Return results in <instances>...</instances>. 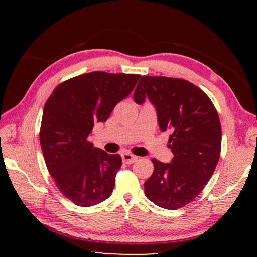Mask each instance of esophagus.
Segmentation results:
<instances>
[{
	"instance_id": "esophagus-1",
	"label": "esophagus",
	"mask_w": 257,
	"mask_h": 257,
	"mask_svg": "<svg viewBox=\"0 0 257 257\" xmlns=\"http://www.w3.org/2000/svg\"><path fill=\"white\" fill-rule=\"evenodd\" d=\"M121 156H122V161L124 163H127V164H132V163H134L135 161H137V156H135V155H133L132 153H128V152H124V153H122L121 154Z\"/></svg>"
}]
</instances>
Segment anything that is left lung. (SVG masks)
<instances>
[{
  "mask_svg": "<svg viewBox=\"0 0 257 257\" xmlns=\"http://www.w3.org/2000/svg\"><path fill=\"white\" fill-rule=\"evenodd\" d=\"M153 104L159 127L170 133V163L152 160L154 171L144 184L155 205L177 210L201 193L215 170L221 152L220 119L207 95L191 82L168 77L141 78L134 101Z\"/></svg>",
  "mask_w": 257,
  "mask_h": 257,
  "instance_id": "1",
  "label": "left lung"
}]
</instances>
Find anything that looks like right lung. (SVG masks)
Listing matches in <instances>:
<instances>
[{"label": "right lung", "instance_id": "obj_1", "mask_svg": "<svg viewBox=\"0 0 257 257\" xmlns=\"http://www.w3.org/2000/svg\"><path fill=\"white\" fill-rule=\"evenodd\" d=\"M139 75L94 71L60 84L46 101L40 141L50 175L78 206H93L111 196L122 164L89 142L94 123L105 122L133 92Z\"/></svg>", "mask_w": 257, "mask_h": 257}]
</instances>
